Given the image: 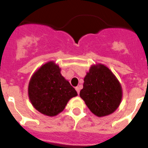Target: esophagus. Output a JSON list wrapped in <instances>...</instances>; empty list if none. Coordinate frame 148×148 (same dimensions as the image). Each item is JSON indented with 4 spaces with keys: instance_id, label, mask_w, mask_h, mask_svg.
Masks as SVG:
<instances>
[{
    "instance_id": "34e87169",
    "label": "esophagus",
    "mask_w": 148,
    "mask_h": 148,
    "mask_svg": "<svg viewBox=\"0 0 148 148\" xmlns=\"http://www.w3.org/2000/svg\"><path fill=\"white\" fill-rule=\"evenodd\" d=\"M75 90H76L77 92H78V94L79 95V92H80V87H75Z\"/></svg>"
}]
</instances>
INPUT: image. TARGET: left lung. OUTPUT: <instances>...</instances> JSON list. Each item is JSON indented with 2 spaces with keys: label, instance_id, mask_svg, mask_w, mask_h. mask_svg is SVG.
I'll list each match as a JSON object with an SVG mask.
<instances>
[{
  "label": "left lung",
  "instance_id": "obj_1",
  "mask_svg": "<svg viewBox=\"0 0 148 148\" xmlns=\"http://www.w3.org/2000/svg\"><path fill=\"white\" fill-rule=\"evenodd\" d=\"M84 81L80 96L95 116H108L118 108L122 96L121 87L107 66H92Z\"/></svg>",
  "mask_w": 148,
  "mask_h": 148
}]
</instances>
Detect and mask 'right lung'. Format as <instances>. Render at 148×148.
Masks as SVG:
<instances>
[{"instance_id": "obj_1", "label": "right lung", "mask_w": 148, "mask_h": 148, "mask_svg": "<svg viewBox=\"0 0 148 148\" xmlns=\"http://www.w3.org/2000/svg\"><path fill=\"white\" fill-rule=\"evenodd\" d=\"M29 98L40 113L54 116L64 110L68 101L77 95L75 90L61 74L53 61L40 66L31 78Z\"/></svg>"}]
</instances>
